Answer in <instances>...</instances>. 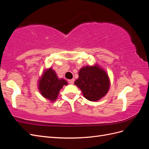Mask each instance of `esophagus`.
I'll return each mask as SVG.
<instances>
[{"mask_svg":"<svg viewBox=\"0 0 149 149\" xmlns=\"http://www.w3.org/2000/svg\"><path fill=\"white\" fill-rule=\"evenodd\" d=\"M74 79H69L68 80V83L70 84H73L74 83Z\"/></svg>","mask_w":149,"mask_h":149,"instance_id":"esophagus-1","label":"esophagus"}]
</instances>
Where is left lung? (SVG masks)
<instances>
[{
    "instance_id": "obj_1",
    "label": "left lung",
    "mask_w": 149,
    "mask_h": 149,
    "mask_svg": "<svg viewBox=\"0 0 149 149\" xmlns=\"http://www.w3.org/2000/svg\"><path fill=\"white\" fill-rule=\"evenodd\" d=\"M74 84L81 90L86 99L91 101L100 100L107 93L110 80L106 72L97 65L83 66L79 71Z\"/></svg>"
}]
</instances>
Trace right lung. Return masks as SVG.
Listing matches in <instances>:
<instances>
[{
  "label": "right lung",
  "instance_id": "1",
  "mask_svg": "<svg viewBox=\"0 0 149 149\" xmlns=\"http://www.w3.org/2000/svg\"><path fill=\"white\" fill-rule=\"evenodd\" d=\"M38 89L42 95L52 102L56 101L60 89L68 83L64 79L58 78L56 72L52 68L44 71L38 81Z\"/></svg>",
  "mask_w": 149,
  "mask_h": 149
}]
</instances>
